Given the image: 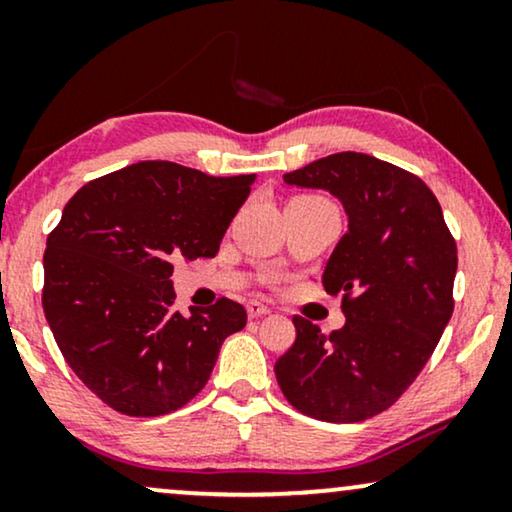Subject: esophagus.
<instances>
[{"instance_id":"esophagus-1","label":"esophagus","mask_w":512,"mask_h":512,"mask_svg":"<svg viewBox=\"0 0 512 512\" xmlns=\"http://www.w3.org/2000/svg\"><path fill=\"white\" fill-rule=\"evenodd\" d=\"M247 314H249V319H261V317H268V314H270V307H268V305H263V303H258V300H251V303L247 305Z\"/></svg>"}]
</instances>
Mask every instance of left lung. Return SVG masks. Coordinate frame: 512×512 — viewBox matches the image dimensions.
<instances>
[{"instance_id": "obj_1", "label": "left lung", "mask_w": 512, "mask_h": 512, "mask_svg": "<svg viewBox=\"0 0 512 512\" xmlns=\"http://www.w3.org/2000/svg\"><path fill=\"white\" fill-rule=\"evenodd\" d=\"M284 184L328 191L345 209L347 233L321 277L326 293H342L345 326L324 335L293 317L296 342L275 363L279 389L307 417L363 422L431 359L454 310L457 244L431 188L366 153L319 158Z\"/></svg>"}]
</instances>
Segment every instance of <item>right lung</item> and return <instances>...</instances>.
<instances>
[{
  "label": "right lung",
  "instance_id": "1",
  "mask_svg": "<svg viewBox=\"0 0 512 512\" xmlns=\"http://www.w3.org/2000/svg\"><path fill=\"white\" fill-rule=\"evenodd\" d=\"M256 174L209 177L144 160L90 181L62 209L44 254V314L69 368L132 417L179 410L200 394L240 303L177 312L179 258H212Z\"/></svg>",
  "mask_w": 512,
  "mask_h": 512
}]
</instances>
